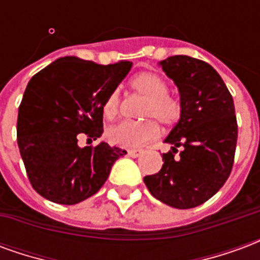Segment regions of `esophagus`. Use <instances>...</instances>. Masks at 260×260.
Returning a JSON list of instances; mask_svg holds the SVG:
<instances>
[{"label":"esophagus","mask_w":260,"mask_h":260,"mask_svg":"<svg viewBox=\"0 0 260 260\" xmlns=\"http://www.w3.org/2000/svg\"><path fill=\"white\" fill-rule=\"evenodd\" d=\"M142 154V150H139V149H131V150H128V156H131V157H139Z\"/></svg>","instance_id":"esophagus-1"}]
</instances>
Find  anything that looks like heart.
I'll list each match as a JSON object with an SVG mask.
<instances>
[{
    "mask_svg": "<svg viewBox=\"0 0 260 260\" xmlns=\"http://www.w3.org/2000/svg\"><path fill=\"white\" fill-rule=\"evenodd\" d=\"M131 86L146 100L142 104L141 115L153 118L161 125L170 126L180 118V104L167 94L169 87L161 76L154 72H142L131 80ZM119 110L118 90L111 91L103 103V115L113 119ZM153 119L146 121H122L110 126L107 131L108 141L122 147H141L146 142L158 135V126Z\"/></svg>",
    "mask_w": 260,
    "mask_h": 260,
    "instance_id": "obj_1",
    "label": "heart"
}]
</instances>
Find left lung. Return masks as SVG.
Returning a JSON list of instances; mask_svg holds the SVG:
<instances>
[{
    "label": "left lung",
    "instance_id": "8db88e82",
    "mask_svg": "<svg viewBox=\"0 0 260 260\" xmlns=\"http://www.w3.org/2000/svg\"><path fill=\"white\" fill-rule=\"evenodd\" d=\"M158 65L178 87L181 114L164 139L171 150L163 153V167L143 181L160 202L192 209L210 199L231 173L238 136L234 102L221 76L205 61L173 55Z\"/></svg>",
    "mask_w": 260,
    "mask_h": 260
}]
</instances>
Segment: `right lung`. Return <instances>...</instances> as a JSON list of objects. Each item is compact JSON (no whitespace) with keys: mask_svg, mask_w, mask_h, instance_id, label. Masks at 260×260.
Segmentation results:
<instances>
[{"mask_svg":"<svg viewBox=\"0 0 260 260\" xmlns=\"http://www.w3.org/2000/svg\"><path fill=\"white\" fill-rule=\"evenodd\" d=\"M132 68L129 61L99 65L78 57L55 59L26 86L18 113V146L37 193L59 205L94 195L125 150L100 142L80 147L85 134H103V103Z\"/></svg>","mask_w":260,"mask_h":260,"instance_id":"obj_1","label":"right lung"}]
</instances>
